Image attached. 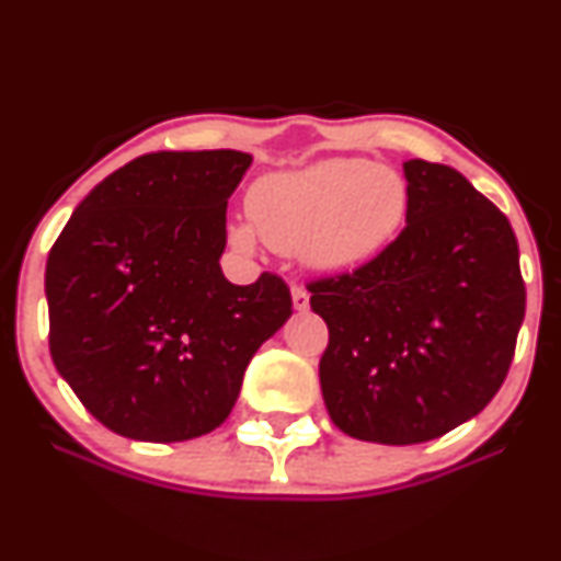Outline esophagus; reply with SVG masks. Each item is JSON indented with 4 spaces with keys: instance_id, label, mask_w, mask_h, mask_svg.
I'll return each mask as SVG.
<instances>
[{
    "instance_id": "1",
    "label": "esophagus",
    "mask_w": 561,
    "mask_h": 561,
    "mask_svg": "<svg viewBox=\"0 0 561 561\" xmlns=\"http://www.w3.org/2000/svg\"><path fill=\"white\" fill-rule=\"evenodd\" d=\"M308 302H311V298H308L306 287H293V306H295V311H306Z\"/></svg>"
}]
</instances>
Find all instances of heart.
Wrapping results in <instances>:
<instances>
[{"label":"heart","mask_w":561,"mask_h":561,"mask_svg":"<svg viewBox=\"0 0 561 561\" xmlns=\"http://www.w3.org/2000/svg\"><path fill=\"white\" fill-rule=\"evenodd\" d=\"M253 227L231 229L250 250L255 232L319 272H347L382 253L405 221L409 184L390 165L366 158H327L261 176L248 192Z\"/></svg>","instance_id":"b5f03b06"}]
</instances>
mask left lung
<instances>
[{
  "label": "left lung",
  "instance_id": "obj_1",
  "mask_svg": "<svg viewBox=\"0 0 561 561\" xmlns=\"http://www.w3.org/2000/svg\"><path fill=\"white\" fill-rule=\"evenodd\" d=\"M405 229L375 261L308 285L330 327V420L385 446L435 440L504 382L525 319L512 224L450 165L405 160Z\"/></svg>",
  "mask_w": 561,
  "mask_h": 561
}]
</instances>
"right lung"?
Here are the masks:
<instances>
[{"instance_id":"add662e5","label":"right lung","mask_w":561,"mask_h":561,"mask_svg":"<svg viewBox=\"0 0 561 561\" xmlns=\"http://www.w3.org/2000/svg\"><path fill=\"white\" fill-rule=\"evenodd\" d=\"M250 152H147L81 199L49 250V353L113 433L192 440L229 416L255 351L293 313L279 276L221 272Z\"/></svg>"}]
</instances>
